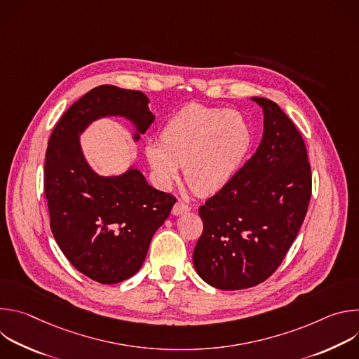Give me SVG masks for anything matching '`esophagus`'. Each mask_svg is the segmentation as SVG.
<instances>
[{
  "label": "esophagus",
  "mask_w": 359,
  "mask_h": 359,
  "mask_svg": "<svg viewBox=\"0 0 359 359\" xmlns=\"http://www.w3.org/2000/svg\"><path fill=\"white\" fill-rule=\"evenodd\" d=\"M190 210V208H189V204H186V203H183V201H177L175 206H173V209H172V215L173 216H180V215H184V213H187Z\"/></svg>",
  "instance_id": "34e87169"
}]
</instances>
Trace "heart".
<instances>
[{"instance_id": "1", "label": "heart", "mask_w": 359, "mask_h": 359, "mask_svg": "<svg viewBox=\"0 0 359 359\" xmlns=\"http://www.w3.org/2000/svg\"><path fill=\"white\" fill-rule=\"evenodd\" d=\"M161 143L144 144L146 161L163 186L184 166L187 184L198 194L223 190L240 170L252 143L248 121L236 111L189 104L161 130Z\"/></svg>"}]
</instances>
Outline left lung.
<instances>
[{
	"label": "left lung",
	"instance_id": "obj_1",
	"mask_svg": "<svg viewBox=\"0 0 359 359\" xmlns=\"http://www.w3.org/2000/svg\"><path fill=\"white\" fill-rule=\"evenodd\" d=\"M264 115L257 151L198 209L203 233L193 251L197 274L219 290L250 288L281 264L311 197L304 140L276 102L252 96Z\"/></svg>",
	"mask_w": 359,
	"mask_h": 359
}]
</instances>
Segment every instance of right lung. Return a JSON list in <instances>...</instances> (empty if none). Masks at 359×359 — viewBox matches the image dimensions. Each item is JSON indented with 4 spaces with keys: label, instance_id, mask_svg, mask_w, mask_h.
<instances>
[{
    "label": "right lung",
    "instance_id": "add662e5",
    "mask_svg": "<svg viewBox=\"0 0 359 359\" xmlns=\"http://www.w3.org/2000/svg\"><path fill=\"white\" fill-rule=\"evenodd\" d=\"M104 118L130 122L135 142L155 121L143 92L93 88L62 115L49 137L43 189L50 230L69 263L93 281L116 284L140 270L176 198L151 187L135 166L116 176H100L89 166L81 136Z\"/></svg>",
    "mask_w": 359,
    "mask_h": 359
}]
</instances>
